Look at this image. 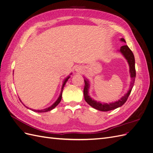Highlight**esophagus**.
<instances>
[{
    "mask_svg": "<svg viewBox=\"0 0 153 153\" xmlns=\"http://www.w3.org/2000/svg\"><path fill=\"white\" fill-rule=\"evenodd\" d=\"M76 71L78 72V73H81V71H82V68L80 66H78L76 68Z\"/></svg>",
    "mask_w": 153,
    "mask_h": 153,
    "instance_id": "34e87169",
    "label": "esophagus"
}]
</instances>
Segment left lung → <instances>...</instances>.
Here are the masks:
<instances>
[{
  "mask_svg": "<svg viewBox=\"0 0 153 153\" xmlns=\"http://www.w3.org/2000/svg\"><path fill=\"white\" fill-rule=\"evenodd\" d=\"M121 41L124 43H126V41L124 40V38H121ZM119 52L124 55V57L127 60V61L129 64V73H130L131 78L132 79V81L131 82L130 88H129V90L128 91L127 93L124 96H123L122 98L120 100H119L118 101H115L114 103H103L97 102L96 101L92 100L89 96V81L87 80H84L85 86L84 89V96L85 100L90 106H91L92 107H93L96 110L103 111V112H106V111L114 110L118 107H120V106H121L123 105H124V103L127 101L128 96L131 93V91L134 85V83H135V79L136 77L135 57H134V55L131 52V50L129 49V48L126 45H124L122 46L121 48H120Z\"/></svg>",
  "mask_w": 153,
  "mask_h": 153,
  "instance_id": "left-lung-1",
  "label": "left lung"
}]
</instances>
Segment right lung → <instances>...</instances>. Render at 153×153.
<instances>
[{
	"label": "right lung",
	"mask_w": 153,
	"mask_h": 153,
	"mask_svg": "<svg viewBox=\"0 0 153 153\" xmlns=\"http://www.w3.org/2000/svg\"><path fill=\"white\" fill-rule=\"evenodd\" d=\"M69 77L70 76H68L65 80H64V82H63V84H62V89H61V94H60L59 95V97L58 98V99L57 100V101H55V102L51 106H50V107L48 108H45V109H43V110H32L33 111H34V112H48V111H50L52 110V109H53L55 106H57L58 105V104L61 102V99H62V91H63V88L64 87V85H65L66 82L68 81V80L69 78Z\"/></svg>",
	"instance_id": "add662e5"
}]
</instances>
